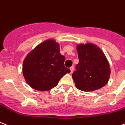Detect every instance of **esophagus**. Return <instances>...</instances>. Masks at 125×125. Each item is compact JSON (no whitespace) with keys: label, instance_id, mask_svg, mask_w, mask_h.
Segmentation results:
<instances>
[{"label":"esophagus","instance_id":"esophagus-1","mask_svg":"<svg viewBox=\"0 0 125 125\" xmlns=\"http://www.w3.org/2000/svg\"><path fill=\"white\" fill-rule=\"evenodd\" d=\"M70 70H71V73H73V72L74 71V67H71L70 68Z\"/></svg>","mask_w":125,"mask_h":125}]
</instances>
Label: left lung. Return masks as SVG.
<instances>
[{
    "mask_svg": "<svg viewBox=\"0 0 125 125\" xmlns=\"http://www.w3.org/2000/svg\"><path fill=\"white\" fill-rule=\"evenodd\" d=\"M79 63L72 76L77 89L89 92L101 89L108 83L110 65L104 52L92 43L76 45Z\"/></svg>",
    "mask_w": 125,
    "mask_h": 125,
    "instance_id": "obj_1",
    "label": "left lung"
}]
</instances>
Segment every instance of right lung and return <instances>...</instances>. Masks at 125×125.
Instances as JSON below:
<instances>
[{
  "instance_id": "right-lung-1",
  "label": "right lung",
  "mask_w": 125,
  "mask_h": 125,
  "mask_svg": "<svg viewBox=\"0 0 125 125\" xmlns=\"http://www.w3.org/2000/svg\"><path fill=\"white\" fill-rule=\"evenodd\" d=\"M60 44L53 39L46 40L27 54L22 65L27 83L39 91L53 89L69 69L64 65V56L60 52Z\"/></svg>"
}]
</instances>
